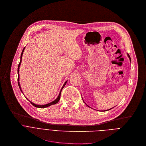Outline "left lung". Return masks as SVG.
<instances>
[{
	"mask_svg": "<svg viewBox=\"0 0 146 146\" xmlns=\"http://www.w3.org/2000/svg\"><path fill=\"white\" fill-rule=\"evenodd\" d=\"M128 57H129V60H130V61H131V57H130V56H129V54H128ZM83 102H84V101H83ZM84 104H86V105H87V106H89V107H90V106H88V105H87V104H86V103H85V102H84ZM112 108H111V109H108V110H105V111H107V110H110V109H112Z\"/></svg>",
	"mask_w": 146,
	"mask_h": 146,
	"instance_id": "obj_1",
	"label": "left lung"
}]
</instances>
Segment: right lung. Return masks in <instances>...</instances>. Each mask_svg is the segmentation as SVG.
Listing matches in <instances>:
<instances>
[{
	"mask_svg": "<svg viewBox=\"0 0 146 146\" xmlns=\"http://www.w3.org/2000/svg\"><path fill=\"white\" fill-rule=\"evenodd\" d=\"M25 47H24V48L23 49V50H22V53H21V60H20V62H19V64H18V84L19 87V89H20V90H21V91L22 93V89H21V86H20L19 82V67H20V66H21V61H22V55H23V51H24V50H25ZM67 82V81L64 83V84H63V87H62V89H61V90H60V93H59V96L57 97V98L56 100H54L53 101H52V102H50V103H49V104H46V105H37V104H35L33 103L32 102L30 101L29 100H28L29 101H30V102H31L34 106H35V107H36V108H45L48 107V106H50V105H54V104H57L58 102L59 101L60 98V96H61V92H62V89L64 88V87L65 85L66 84Z\"/></svg>",
	"mask_w": 146,
	"mask_h": 146,
	"instance_id": "obj_1",
	"label": "right lung"
}]
</instances>
